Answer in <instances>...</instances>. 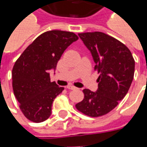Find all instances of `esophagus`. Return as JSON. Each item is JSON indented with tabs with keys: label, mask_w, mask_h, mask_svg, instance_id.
I'll list each match as a JSON object with an SVG mask.
<instances>
[{
	"label": "esophagus",
	"mask_w": 147,
	"mask_h": 147,
	"mask_svg": "<svg viewBox=\"0 0 147 147\" xmlns=\"http://www.w3.org/2000/svg\"><path fill=\"white\" fill-rule=\"evenodd\" d=\"M67 88L68 90H76V86H72V85H69V86H67Z\"/></svg>",
	"instance_id": "obj_1"
}]
</instances>
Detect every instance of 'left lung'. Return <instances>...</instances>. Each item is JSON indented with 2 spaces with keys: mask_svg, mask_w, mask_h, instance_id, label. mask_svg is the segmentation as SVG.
I'll list each match as a JSON object with an SVG mask.
<instances>
[{
  "mask_svg": "<svg viewBox=\"0 0 147 147\" xmlns=\"http://www.w3.org/2000/svg\"><path fill=\"white\" fill-rule=\"evenodd\" d=\"M90 50L98 71L96 92L84 89V98L76 107L85 115L101 117L109 113L125 97L132 83L135 61L126 45L102 32L79 34Z\"/></svg>",
  "mask_w": 147,
  "mask_h": 147,
  "instance_id": "left-lung-1",
  "label": "left lung"
}]
</instances>
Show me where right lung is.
<instances>
[{
    "label": "right lung",
    "mask_w": 147,
    "mask_h": 147,
    "mask_svg": "<svg viewBox=\"0 0 147 147\" xmlns=\"http://www.w3.org/2000/svg\"><path fill=\"white\" fill-rule=\"evenodd\" d=\"M78 38L72 32L46 31L16 61L12 68L13 92L22 113L30 121L40 123L50 117L53 102L64 88L50 82L49 71H55L64 50Z\"/></svg>",
    "instance_id": "right-lung-1"
}]
</instances>
